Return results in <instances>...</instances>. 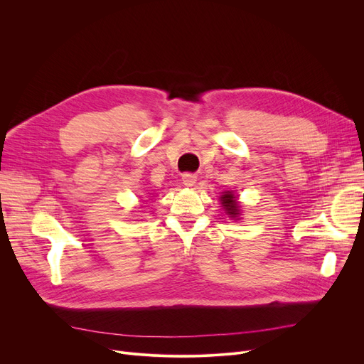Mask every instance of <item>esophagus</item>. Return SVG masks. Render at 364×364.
Listing matches in <instances>:
<instances>
[{
    "label": "esophagus",
    "mask_w": 364,
    "mask_h": 364,
    "mask_svg": "<svg viewBox=\"0 0 364 364\" xmlns=\"http://www.w3.org/2000/svg\"><path fill=\"white\" fill-rule=\"evenodd\" d=\"M181 180H183L184 186L192 187L196 183L198 177H196V174H192V172H184V174L181 176Z\"/></svg>",
    "instance_id": "obj_1"
}]
</instances>
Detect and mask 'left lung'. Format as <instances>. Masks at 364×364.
I'll list each match as a JSON object with an SVG mask.
<instances>
[{
    "mask_svg": "<svg viewBox=\"0 0 364 364\" xmlns=\"http://www.w3.org/2000/svg\"><path fill=\"white\" fill-rule=\"evenodd\" d=\"M221 203H223V206H224V209H225L228 215L236 217L239 214V205L236 203V198L232 192H225L221 196Z\"/></svg>",
    "mask_w": 364,
    "mask_h": 364,
    "instance_id": "8db88e82",
    "label": "left lung"
}]
</instances>
